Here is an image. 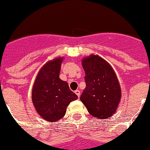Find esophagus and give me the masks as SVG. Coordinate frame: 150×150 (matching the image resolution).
<instances>
[{
	"mask_svg": "<svg viewBox=\"0 0 150 150\" xmlns=\"http://www.w3.org/2000/svg\"><path fill=\"white\" fill-rule=\"evenodd\" d=\"M75 93L76 94V96H78V98H79V96H80V91H79V90H76V91H75Z\"/></svg>",
	"mask_w": 150,
	"mask_h": 150,
	"instance_id": "esophagus-1",
	"label": "esophagus"
}]
</instances>
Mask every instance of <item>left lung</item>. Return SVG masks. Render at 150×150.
Returning a JSON list of instances; mask_svg holds the SVG:
<instances>
[{
	"label": "left lung",
	"mask_w": 150,
	"mask_h": 150,
	"mask_svg": "<svg viewBox=\"0 0 150 150\" xmlns=\"http://www.w3.org/2000/svg\"><path fill=\"white\" fill-rule=\"evenodd\" d=\"M82 65L86 87L80 100L92 116L100 119L110 118L116 112L122 97L115 72L110 63L97 54L83 57Z\"/></svg>",
	"instance_id": "left-lung-1"
}]
</instances>
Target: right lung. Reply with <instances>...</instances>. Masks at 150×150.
I'll use <instances>...</instances> for the list:
<instances>
[{"label":"right lung","instance_id":"add662e5","mask_svg":"<svg viewBox=\"0 0 150 150\" xmlns=\"http://www.w3.org/2000/svg\"><path fill=\"white\" fill-rule=\"evenodd\" d=\"M63 57L49 60L40 68L34 82L31 99L38 113L45 121L57 122L64 117L67 107L78 96L68 84L59 78Z\"/></svg>","mask_w":150,"mask_h":150}]
</instances>
